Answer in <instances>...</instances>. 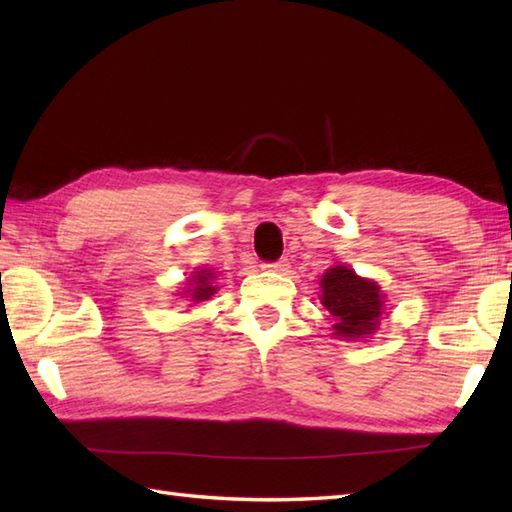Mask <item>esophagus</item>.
<instances>
[{"mask_svg": "<svg viewBox=\"0 0 512 512\" xmlns=\"http://www.w3.org/2000/svg\"><path fill=\"white\" fill-rule=\"evenodd\" d=\"M264 268H268V270H275V273H286V270L290 268V262H288V259L284 257V259H279V262L264 264Z\"/></svg>", "mask_w": 512, "mask_h": 512, "instance_id": "34e87169", "label": "esophagus"}]
</instances>
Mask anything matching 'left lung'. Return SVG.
<instances>
[{"instance_id": "obj_1", "label": "left lung", "mask_w": 512, "mask_h": 512, "mask_svg": "<svg viewBox=\"0 0 512 512\" xmlns=\"http://www.w3.org/2000/svg\"><path fill=\"white\" fill-rule=\"evenodd\" d=\"M321 303L334 317V336L343 341H361L378 330L385 295L376 281L358 277L354 270L336 264L321 279Z\"/></svg>"}]
</instances>
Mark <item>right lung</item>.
I'll return each instance as SVG.
<instances>
[{
	"label": "right lung",
	"instance_id": "right-lung-1",
	"mask_svg": "<svg viewBox=\"0 0 512 512\" xmlns=\"http://www.w3.org/2000/svg\"><path fill=\"white\" fill-rule=\"evenodd\" d=\"M213 279H215V275L209 273V270H206V268L195 270V273L189 279V284H187L189 288L184 290V292H187V295H191V301L209 299L213 292L217 290V286H213ZM184 292H182V295H184Z\"/></svg>",
	"mask_w": 512,
	"mask_h": 512
}]
</instances>
